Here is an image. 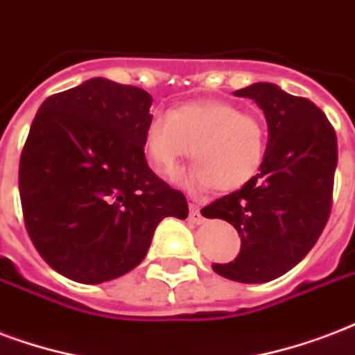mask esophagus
<instances>
[{
    "instance_id": "34e87169",
    "label": "esophagus",
    "mask_w": 355,
    "mask_h": 355,
    "mask_svg": "<svg viewBox=\"0 0 355 355\" xmlns=\"http://www.w3.org/2000/svg\"><path fill=\"white\" fill-rule=\"evenodd\" d=\"M189 221H191V223H196V225H201L202 221H205L201 210H199L197 205H189Z\"/></svg>"
}]
</instances>
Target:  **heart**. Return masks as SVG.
Segmentation results:
<instances>
[{"mask_svg": "<svg viewBox=\"0 0 355 355\" xmlns=\"http://www.w3.org/2000/svg\"><path fill=\"white\" fill-rule=\"evenodd\" d=\"M266 145L262 119L225 100H191L173 112L158 110L145 126V150L159 175L173 177L193 154L197 164L184 177L193 188L240 189L261 169Z\"/></svg>", "mask_w": 355, "mask_h": 355, "instance_id": "b5f03b06", "label": "heart"}]
</instances>
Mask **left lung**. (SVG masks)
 Masks as SVG:
<instances>
[{
  "label": "left lung",
  "instance_id": "1",
  "mask_svg": "<svg viewBox=\"0 0 355 355\" xmlns=\"http://www.w3.org/2000/svg\"><path fill=\"white\" fill-rule=\"evenodd\" d=\"M234 96L255 100L268 123L264 162L250 182L201 210L229 221L242 248L234 261L212 264L238 283H266L302 261L328 223L337 167V135L311 100L274 83H253Z\"/></svg>",
  "mask_w": 355,
  "mask_h": 355
}]
</instances>
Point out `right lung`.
<instances>
[{"mask_svg": "<svg viewBox=\"0 0 355 355\" xmlns=\"http://www.w3.org/2000/svg\"><path fill=\"white\" fill-rule=\"evenodd\" d=\"M153 96L91 78L51 94L20 156L27 234L55 272L98 285L145 259L164 218H188V201L145 158Z\"/></svg>", "mask_w": 355, "mask_h": 355, "instance_id": "obj_1", "label": "right lung"}]
</instances>
